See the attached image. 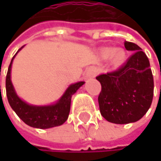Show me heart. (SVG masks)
<instances>
[{"label": "heart", "mask_w": 161, "mask_h": 161, "mask_svg": "<svg viewBox=\"0 0 161 161\" xmlns=\"http://www.w3.org/2000/svg\"><path fill=\"white\" fill-rule=\"evenodd\" d=\"M113 52H114V50L111 48L105 49L103 52V58H109L112 55ZM124 57H125V53L122 50H116V51H114V54L112 56L113 62L114 63H119V62H121L123 60Z\"/></svg>", "instance_id": "1"}]
</instances>
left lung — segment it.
<instances>
[{"label":"left lung","instance_id":"left-lung-1","mask_svg":"<svg viewBox=\"0 0 161 161\" xmlns=\"http://www.w3.org/2000/svg\"><path fill=\"white\" fill-rule=\"evenodd\" d=\"M133 54L115 71L96 77L102 85L98 97L102 115L109 122L128 124L141 119L151 106L154 79L150 63L140 47L125 42Z\"/></svg>","mask_w":161,"mask_h":161}]
</instances>
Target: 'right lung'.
I'll return each mask as SVG.
<instances>
[{"instance_id":"add662e5","label":"right lung","mask_w":161,"mask_h":161,"mask_svg":"<svg viewBox=\"0 0 161 161\" xmlns=\"http://www.w3.org/2000/svg\"><path fill=\"white\" fill-rule=\"evenodd\" d=\"M15 56L13 57L11 63L8 67L5 80L6 96L12 109L16 112L23 122L32 128L49 129L62 125L69 116L72 96L76 92V90L81 86L84 85V82H78L71 85L56 104L49 106L30 105L17 97L11 82V66Z\"/></svg>"}]
</instances>
